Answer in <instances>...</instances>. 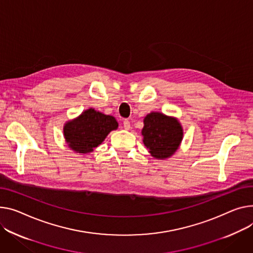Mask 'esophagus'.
<instances>
[{
	"instance_id": "obj_1",
	"label": "esophagus",
	"mask_w": 253,
	"mask_h": 253,
	"mask_svg": "<svg viewBox=\"0 0 253 253\" xmlns=\"http://www.w3.org/2000/svg\"><path fill=\"white\" fill-rule=\"evenodd\" d=\"M123 126H124V129H125V130H129V129H130V121L127 120V119L124 120Z\"/></svg>"
}]
</instances>
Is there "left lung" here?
Returning <instances> with one entry per match:
<instances>
[{
	"mask_svg": "<svg viewBox=\"0 0 253 253\" xmlns=\"http://www.w3.org/2000/svg\"><path fill=\"white\" fill-rule=\"evenodd\" d=\"M143 122V143L150 155L157 159L171 157L183 137L180 123L174 118L157 112L148 114Z\"/></svg>",
	"mask_w": 253,
	"mask_h": 253,
	"instance_id": "8db88e82",
	"label": "left lung"
}]
</instances>
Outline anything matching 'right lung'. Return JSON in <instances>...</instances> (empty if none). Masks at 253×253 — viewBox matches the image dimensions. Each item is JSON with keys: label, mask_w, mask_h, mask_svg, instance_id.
Returning <instances> with one entry per match:
<instances>
[{"label": "right lung", "mask_w": 253, "mask_h": 253, "mask_svg": "<svg viewBox=\"0 0 253 253\" xmlns=\"http://www.w3.org/2000/svg\"><path fill=\"white\" fill-rule=\"evenodd\" d=\"M117 128L118 122L114 117L89 109L65 125L64 135L70 148L79 154H87Z\"/></svg>", "instance_id": "obj_1"}]
</instances>
